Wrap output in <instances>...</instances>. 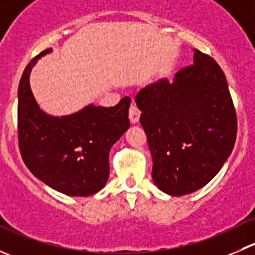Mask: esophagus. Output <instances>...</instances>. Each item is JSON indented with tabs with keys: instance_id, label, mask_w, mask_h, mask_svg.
I'll list each match as a JSON object with an SVG mask.
<instances>
[{
	"instance_id": "esophagus-1",
	"label": "esophagus",
	"mask_w": 255,
	"mask_h": 255,
	"mask_svg": "<svg viewBox=\"0 0 255 255\" xmlns=\"http://www.w3.org/2000/svg\"><path fill=\"white\" fill-rule=\"evenodd\" d=\"M128 117H129V121L132 125H135V123L139 121V117H140V112L139 110L137 109V106H135L134 104L130 105L129 107V113H128Z\"/></svg>"
}]
</instances>
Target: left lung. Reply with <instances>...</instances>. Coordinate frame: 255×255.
<instances>
[{
	"mask_svg": "<svg viewBox=\"0 0 255 255\" xmlns=\"http://www.w3.org/2000/svg\"><path fill=\"white\" fill-rule=\"evenodd\" d=\"M135 104L158 189L182 196L217 175L235 146L237 115L225 74L210 55L195 49L194 64L180 69L173 82L144 87Z\"/></svg>",
	"mask_w": 255,
	"mask_h": 255,
	"instance_id": "obj_1",
	"label": "left lung"
}]
</instances>
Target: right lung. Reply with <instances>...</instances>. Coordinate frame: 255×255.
I'll return each instance as SVG.
<instances>
[{
    "instance_id": "right-lung-1",
    "label": "right lung",
    "mask_w": 255,
    "mask_h": 255,
    "mask_svg": "<svg viewBox=\"0 0 255 255\" xmlns=\"http://www.w3.org/2000/svg\"><path fill=\"white\" fill-rule=\"evenodd\" d=\"M42 51L25 66L18 86V145L23 161L44 184L69 196H90L106 185L112 145L129 128L130 99L116 106L89 105L63 117L44 113L35 102L29 75Z\"/></svg>"
}]
</instances>
